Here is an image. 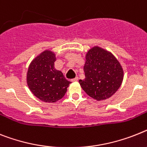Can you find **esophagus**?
I'll list each match as a JSON object with an SVG mask.
<instances>
[{
  "label": "esophagus",
  "mask_w": 147,
  "mask_h": 147,
  "mask_svg": "<svg viewBox=\"0 0 147 147\" xmlns=\"http://www.w3.org/2000/svg\"><path fill=\"white\" fill-rule=\"evenodd\" d=\"M78 80V78L76 77V78H72V79L71 80V81H72V82H74V81H77Z\"/></svg>",
  "instance_id": "34e87169"
}]
</instances>
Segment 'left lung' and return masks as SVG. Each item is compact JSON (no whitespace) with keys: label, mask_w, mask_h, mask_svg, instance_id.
I'll use <instances>...</instances> for the list:
<instances>
[{"label":"left lung","mask_w":147,"mask_h":147,"mask_svg":"<svg viewBox=\"0 0 147 147\" xmlns=\"http://www.w3.org/2000/svg\"><path fill=\"white\" fill-rule=\"evenodd\" d=\"M84 80L79 83L88 96L98 101L110 98L119 88L123 70L111 53L99 47L89 50L84 66Z\"/></svg>","instance_id":"1"}]
</instances>
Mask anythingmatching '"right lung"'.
<instances>
[{
	"label": "right lung",
	"mask_w": 147,
	"mask_h": 147,
	"mask_svg": "<svg viewBox=\"0 0 147 147\" xmlns=\"http://www.w3.org/2000/svg\"><path fill=\"white\" fill-rule=\"evenodd\" d=\"M55 60L54 53L45 51L32 61L27 74V83L33 94L49 103L61 99L71 83L55 69Z\"/></svg>",
	"instance_id": "add662e5"
}]
</instances>
